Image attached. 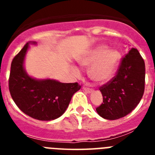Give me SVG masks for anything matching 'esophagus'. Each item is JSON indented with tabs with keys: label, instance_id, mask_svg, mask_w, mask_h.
Listing matches in <instances>:
<instances>
[{
	"label": "esophagus",
	"instance_id": "obj_1",
	"mask_svg": "<svg viewBox=\"0 0 155 155\" xmlns=\"http://www.w3.org/2000/svg\"><path fill=\"white\" fill-rule=\"evenodd\" d=\"M83 89H84V91H86L87 93H91V91H93L92 88H90V87H85V86H84V87H83Z\"/></svg>",
	"mask_w": 155,
	"mask_h": 155
}]
</instances>
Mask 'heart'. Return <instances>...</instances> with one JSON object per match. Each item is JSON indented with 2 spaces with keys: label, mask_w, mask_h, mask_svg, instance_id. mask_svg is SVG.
Returning a JSON list of instances; mask_svg holds the SVG:
<instances>
[{
  "label": "heart",
  "mask_w": 155,
  "mask_h": 155,
  "mask_svg": "<svg viewBox=\"0 0 155 155\" xmlns=\"http://www.w3.org/2000/svg\"><path fill=\"white\" fill-rule=\"evenodd\" d=\"M120 59L121 54L118 50H109L107 46L100 45L81 57L78 62L86 68L91 66L88 72L90 78L95 81L103 83L113 78ZM71 71L76 76L81 74L78 68L74 66L71 67Z\"/></svg>",
  "instance_id": "heart-1"
}]
</instances>
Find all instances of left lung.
<instances>
[{
    "label": "left lung",
    "mask_w": 155,
    "mask_h": 155,
    "mask_svg": "<svg viewBox=\"0 0 155 155\" xmlns=\"http://www.w3.org/2000/svg\"><path fill=\"white\" fill-rule=\"evenodd\" d=\"M145 64L138 50L132 48L121 59L116 75L99 87L103 103L96 108L102 118L115 120L131 113L143 97Z\"/></svg>",
    "instance_id": "1"
}]
</instances>
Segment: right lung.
<instances>
[{
    "label": "right lung",
    "instance_id": "add662e5",
    "mask_svg": "<svg viewBox=\"0 0 155 155\" xmlns=\"http://www.w3.org/2000/svg\"><path fill=\"white\" fill-rule=\"evenodd\" d=\"M29 43L14 57L8 81L12 99L25 114L42 121H50L62 116L71 98L81 86L78 83H61L51 79L36 80L24 69L25 57Z\"/></svg>",
    "mask_w": 155,
    "mask_h": 155
}]
</instances>
